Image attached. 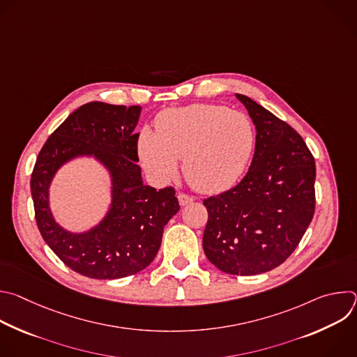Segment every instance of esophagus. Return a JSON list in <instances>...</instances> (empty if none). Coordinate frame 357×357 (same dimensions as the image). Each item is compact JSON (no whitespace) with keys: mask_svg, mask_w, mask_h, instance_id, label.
I'll use <instances>...</instances> for the list:
<instances>
[{"mask_svg":"<svg viewBox=\"0 0 357 357\" xmlns=\"http://www.w3.org/2000/svg\"><path fill=\"white\" fill-rule=\"evenodd\" d=\"M178 200H179V205L181 206H186V205H189V203L193 202V197L190 195H188V193L181 192V193H178Z\"/></svg>","mask_w":357,"mask_h":357,"instance_id":"1","label":"esophagus"}]
</instances>
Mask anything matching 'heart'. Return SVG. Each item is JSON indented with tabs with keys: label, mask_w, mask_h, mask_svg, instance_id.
<instances>
[{
	"label": "heart",
	"mask_w": 357,
	"mask_h": 357,
	"mask_svg": "<svg viewBox=\"0 0 357 357\" xmlns=\"http://www.w3.org/2000/svg\"><path fill=\"white\" fill-rule=\"evenodd\" d=\"M251 120L225 106L190 105L162 112L155 132L144 128L138 154L144 168L168 179L182 160L186 181L197 190L218 193L229 189L243 174L254 149Z\"/></svg>",
	"instance_id": "obj_1"
}]
</instances>
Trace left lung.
<instances>
[{
    "label": "left lung",
    "mask_w": 357,
    "mask_h": 357,
    "mask_svg": "<svg viewBox=\"0 0 357 357\" xmlns=\"http://www.w3.org/2000/svg\"><path fill=\"white\" fill-rule=\"evenodd\" d=\"M256 126L248 172L231 189L203 200V250L220 271L256 275L282 264L315 213V160L303 138L247 96L236 94Z\"/></svg>",
    "instance_id": "8db88e82"
}]
</instances>
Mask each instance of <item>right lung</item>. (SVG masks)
Segmentation results:
<instances>
[{"instance_id":"add662e5","label":"right lung","mask_w":357,"mask_h":357,"mask_svg":"<svg viewBox=\"0 0 357 357\" xmlns=\"http://www.w3.org/2000/svg\"><path fill=\"white\" fill-rule=\"evenodd\" d=\"M139 106L90 101L75 110L46 139L32 175L38 229L56 256L73 271L96 280L134 275L155 259L162 233L179 211L172 186L157 190L142 183L138 137ZM77 155H94L111 171L114 203L98 227L83 235L63 231L48 211L47 189L57 168Z\"/></svg>"}]
</instances>
